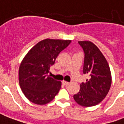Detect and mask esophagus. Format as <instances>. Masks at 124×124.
Instances as JSON below:
<instances>
[{
	"label": "esophagus",
	"instance_id": "1",
	"mask_svg": "<svg viewBox=\"0 0 124 124\" xmlns=\"http://www.w3.org/2000/svg\"><path fill=\"white\" fill-rule=\"evenodd\" d=\"M69 82H67V81H62V84L64 85H69Z\"/></svg>",
	"mask_w": 124,
	"mask_h": 124
}]
</instances>
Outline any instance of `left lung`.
Returning <instances> with one entry per match:
<instances>
[{"label":"left lung","instance_id":"left-lung-1","mask_svg":"<svg viewBox=\"0 0 124 124\" xmlns=\"http://www.w3.org/2000/svg\"><path fill=\"white\" fill-rule=\"evenodd\" d=\"M85 54L83 73L89 78L80 84V90L74 95L81 106L89 107L97 105L108 94L112 83L110 67L102 53L91 41H78Z\"/></svg>","mask_w":124,"mask_h":124}]
</instances>
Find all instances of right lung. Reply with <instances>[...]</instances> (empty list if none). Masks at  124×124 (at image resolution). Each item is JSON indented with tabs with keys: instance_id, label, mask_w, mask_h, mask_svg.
<instances>
[{
	"instance_id": "right-lung-1",
	"label": "right lung",
	"mask_w": 124,
	"mask_h": 124,
	"mask_svg": "<svg viewBox=\"0 0 124 124\" xmlns=\"http://www.w3.org/2000/svg\"><path fill=\"white\" fill-rule=\"evenodd\" d=\"M70 40L46 39L29 50L19 68V83L27 99L36 104H47L61 88V82L50 78V67Z\"/></svg>"
}]
</instances>
